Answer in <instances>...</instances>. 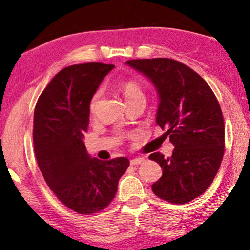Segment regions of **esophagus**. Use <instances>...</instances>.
I'll list each match as a JSON object with an SVG mask.
<instances>
[{
    "label": "esophagus",
    "mask_w": 250,
    "mask_h": 250,
    "mask_svg": "<svg viewBox=\"0 0 250 250\" xmlns=\"http://www.w3.org/2000/svg\"><path fill=\"white\" fill-rule=\"evenodd\" d=\"M143 162H145V158H142V157H138V158L131 159V165H140V164H142Z\"/></svg>",
    "instance_id": "esophagus-1"
}]
</instances>
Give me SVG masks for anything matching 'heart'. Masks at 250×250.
I'll return each mask as SVG.
<instances>
[{
    "label": "heart",
    "mask_w": 250,
    "mask_h": 250,
    "mask_svg": "<svg viewBox=\"0 0 250 250\" xmlns=\"http://www.w3.org/2000/svg\"><path fill=\"white\" fill-rule=\"evenodd\" d=\"M122 91L125 97V100L127 101V104L133 101H138V100H146L145 92H143L141 86H140V85L134 81H128V82H125V83H123ZM101 95H102V90H97L94 92V94L92 95L90 100V105H88L91 112H93L95 110V107H97Z\"/></svg>",
    "instance_id": "b5f03b06"
}]
</instances>
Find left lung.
Here are the masks:
<instances>
[{"label": "left lung", "instance_id": "obj_1", "mask_svg": "<svg viewBox=\"0 0 250 250\" xmlns=\"http://www.w3.org/2000/svg\"><path fill=\"white\" fill-rule=\"evenodd\" d=\"M148 78L159 104L156 123L173 143L172 156H149L163 169L153 193L172 204H186L213 182L224 155L225 126L221 107L204 78L186 64L167 58L125 62Z\"/></svg>", "mask_w": 250, "mask_h": 250}]
</instances>
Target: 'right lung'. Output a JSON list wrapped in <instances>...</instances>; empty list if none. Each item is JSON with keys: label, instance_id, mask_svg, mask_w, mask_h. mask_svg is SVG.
<instances>
[{"label": "right lung", "instance_id": "1", "mask_svg": "<svg viewBox=\"0 0 250 250\" xmlns=\"http://www.w3.org/2000/svg\"><path fill=\"white\" fill-rule=\"evenodd\" d=\"M114 64H74L59 71L37 100L34 150L44 180L58 199L78 214L104 209L129 166L126 157L92 158L84 145L90 100Z\"/></svg>", "mask_w": 250, "mask_h": 250}]
</instances>
